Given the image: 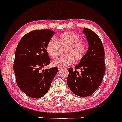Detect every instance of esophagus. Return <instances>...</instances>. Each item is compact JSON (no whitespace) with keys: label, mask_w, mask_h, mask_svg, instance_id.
Segmentation results:
<instances>
[{"label":"esophagus","mask_w":122,"mask_h":122,"mask_svg":"<svg viewBox=\"0 0 122 122\" xmlns=\"http://www.w3.org/2000/svg\"><path fill=\"white\" fill-rule=\"evenodd\" d=\"M58 71H61L63 70V68H58Z\"/></svg>","instance_id":"34e87169"}]
</instances>
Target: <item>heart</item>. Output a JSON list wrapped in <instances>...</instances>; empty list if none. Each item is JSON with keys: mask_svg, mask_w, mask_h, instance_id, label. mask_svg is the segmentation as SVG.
<instances>
[{"mask_svg": "<svg viewBox=\"0 0 122 122\" xmlns=\"http://www.w3.org/2000/svg\"><path fill=\"white\" fill-rule=\"evenodd\" d=\"M59 46H66L64 54L66 56L59 58L51 62L54 66L66 68L72 65L74 59L79 61L82 59L86 53V44L81 41V38L76 33L66 31L56 38L48 41L46 46V52L50 56L56 58L59 56Z\"/></svg>", "mask_w": 122, "mask_h": 122, "instance_id": "obj_1", "label": "heart"}]
</instances>
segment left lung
<instances>
[{
  "label": "left lung",
  "mask_w": 122,
  "mask_h": 122,
  "mask_svg": "<svg viewBox=\"0 0 122 122\" xmlns=\"http://www.w3.org/2000/svg\"><path fill=\"white\" fill-rule=\"evenodd\" d=\"M88 49L76 69H81V73L70 68L66 83L71 91L76 96L86 97L91 96L98 89L106 71L104 51L99 36L92 30L84 28Z\"/></svg>",
  "instance_id": "obj_1"
}]
</instances>
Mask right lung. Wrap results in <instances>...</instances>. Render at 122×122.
Segmentation results:
<instances>
[{"mask_svg": "<svg viewBox=\"0 0 122 122\" xmlns=\"http://www.w3.org/2000/svg\"><path fill=\"white\" fill-rule=\"evenodd\" d=\"M54 33L49 29L31 31L23 36L16 47L13 66L16 83L29 97L44 96L58 72L56 67L41 71L51 61L46 46Z\"/></svg>", "mask_w": 122, "mask_h": 122, "instance_id": "1", "label": "right lung"}]
</instances>
